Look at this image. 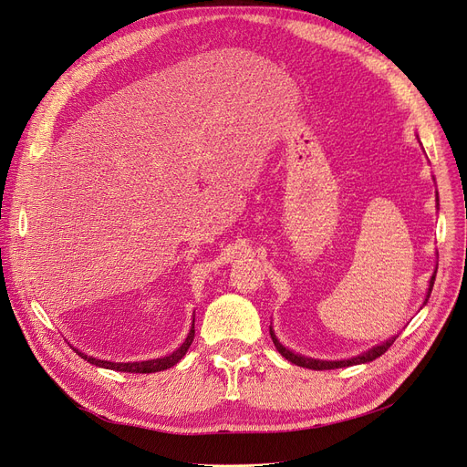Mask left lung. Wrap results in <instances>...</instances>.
I'll use <instances>...</instances> for the list:
<instances>
[{
	"mask_svg": "<svg viewBox=\"0 0 467 467\" xmlns=\"http://www.w3.org/2000/svg\"><path fill=\"white\" fill-rule=\"evenodd\" d=\"M437 204H439V196H437ZM435 275H437V271H433V275H431V278H430V288H428V294H425L423 306H425V303H428V299H430V296H431L433 284H435ZM269 332H271V337H273V343H275L276 351H278L284 358H286V360L292 362V364H296V367H303V368H309V370H334V368L355 367V364L370 362V360L381 357L385 351H388V349L393 346V341L397 339V336H393V337H389V339H385V341L378 343V346H374L372 349L364 351V353H360V355H357V357H351V358H343V360H322V358H313V357H306V355H299V353L290 351L288 348L282 346L280 339L276 337V334H275V330H273V327H269Z\"/></svg>",
	"mask_w": 467,
	"mask_h": 467,
	"instance_id": "left-lung-1",
	"label": "left lung"
}]
</instances>
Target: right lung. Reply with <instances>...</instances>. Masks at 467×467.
Listing matches in <instances>:
<instances>
[{"instance_id":"obj_1","label":"right lung","mask_w":467,"mask_h":467,"mask_svg":"<svg viewBox=\"0 0 467 467\" xmlns=\"http://www.w3.org/2000/svg\"><path fill=\"white\" fill-rule=\"evenodd\" d=\"M194 339V318H192V327H191V332L187 336V339L181 343V348H177L171 355L168 357H160V358H150V360H139V362H112V360H100V358H95V357H89L82 351L74 349L79 357H82L84 360L95 364V367L99 368H107V370H116V372H131V374H150V372H160V370H168L171 368L173 364H177L181 358H183L191 348V343Z\"/></svg>"}]
</instances>
